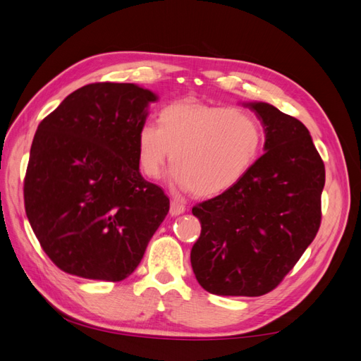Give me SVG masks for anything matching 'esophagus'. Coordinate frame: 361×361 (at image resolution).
<instances>
[{
    "instance_id": "esophagus-1",
    "label": "esophagus",
    "mask_w": 361,
    "mask_h": 361,
    "mask_svg": "<svg viewBox=\"0 0 361 361\" xmlns=\"http://www.w3.org/2000/svg\"><path fill=\"white\" fill-rule=\"evenodd\" d=\"M185 212V204L178 202V200H171L170 202V215L171 216H176Z\"/></svg>"
}]
</instances>
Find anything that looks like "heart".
<instances>
[{
    "label": "heart",
    "instance_id": "1",
    "mask_svg": "<svg viewBox=\"0 0 361 361\" xmlns=\"http://www.w3.org/2000/svg\"><path fill=\"white\" fill-rule=\"evenodd\" d=\"M262 145L264 130L251 113L183 101L164 106L157 126L140 128L137 159L146 178L158 179L171 155L174 183L200 197H212L247 176Z\"/></svg>",
    "mask_w": 361,
    "mask_h": 361
}]
</instances>
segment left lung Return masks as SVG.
I'll return each instance as SVG.
<instances>
[{
	"mask_svg": "<svg viewBox=\"0 0 361 361\" xmlns=\"http://www.w3.org/2000/svg\"><path fill=\"white\" fill-rule=\"evenodd\" d=\"M265 130V154L236 187L195 204L202 232L191 250L200 286L260 297L279 286L321 226L325 167L309 129L267 102L244 104Z\"/></svg>",
	"mask_w": 361,
	"mask_h": 361,
	"instance_id": "left-lung-1",
	"label": "left lung"
}]
</instances>
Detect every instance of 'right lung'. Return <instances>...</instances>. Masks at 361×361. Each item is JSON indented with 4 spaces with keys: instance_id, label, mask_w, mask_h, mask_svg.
<instances>
[{
    "instance_id": "1",
    "label": "right lung",
    "mask_w": 361,
    "mask_h": 361,
    "mask_svg": "<svg viewBox=\"0 0 361 361\" xmlns=\"http://www.w3.org/2000/svg\"><path fill=\"white\" fill-rule=\"evenodd\" d=\"M158 96L129 82L71 93L37 126L24 180L32 232L61 271L120 281L134 272L170 200L145 180L137 134Z\"/></svg>"
}]
</instances>
